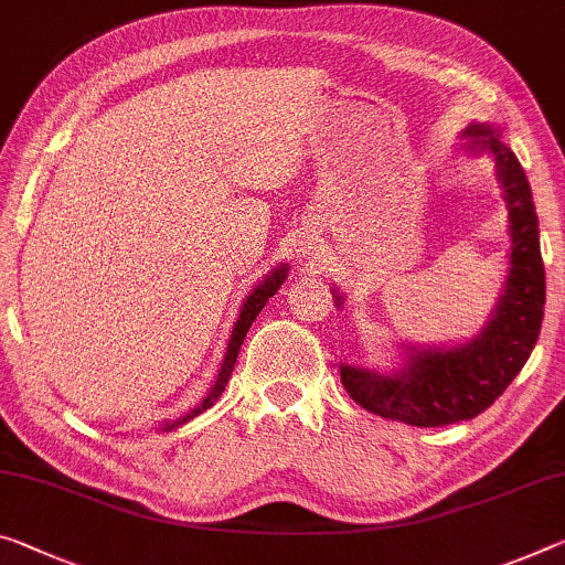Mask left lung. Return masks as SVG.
<instances>
[{
    "label": "left lung",
    "instance_id": "1",
    "mask_svg": "<svg viewBox=\"0 0 565 565\" xmlns=\"http://www.w3.org/2000/svg\"><path fill=\"white\" fill-rule=\"evenodd\" d=\"M468 148L490 153L510 211V271L492 319L458 347H409L397 372L342 364V384L356 405L412 427H440L478 417L531 356L541 334L545 268L539 216L521 163L492 125H470ZM337 307L342 297L337 294Z\"/></svg>",
    "mask_w": 565,
    "mask_h": 565
}]
</instances>
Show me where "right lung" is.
Returning <instances> with one entry per match:
<instances>
[{
    "label": "right lung",
    "mask_w": 565,
    "mask_h": 565,
    "mask_svg": "<svg viewBox=\"0 0 565 565\" xmlns=\"http://www.w3.org/2000/svg\"><path fill=\"white\" fill-rule=\"evenodd\" d=\"M284 279H286V266L274 268V271L268 274L266 279H264L262 284H258L254 291L248 294L246 301H244V307H241V315H238V319H236L234 331H231L228 349H226V356H223V364H221V370H218L216 384H213L211 392H209V395L203 397V402H201L199 407L188 409L183 417L173 419V423H163V429H173V427H178V425L188 423V419L199 417L201 412H205V409H209V407H213V402H216V399L221 397V392L226 390V384H228L231 372H234V364H236L238 349H241V344H244V337H246V331H248V327H250V321H254V319L258 317V311H262V309L266 307V301L274 297L276 289H279V286L284 284Z\"/></svg>",
    "instance_id": "obj_1"
}]
</instances>
